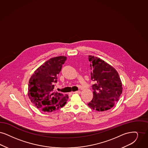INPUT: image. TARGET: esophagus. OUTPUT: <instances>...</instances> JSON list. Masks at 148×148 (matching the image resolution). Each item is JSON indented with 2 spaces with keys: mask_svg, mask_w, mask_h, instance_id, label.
<instances>
[{
  "mask_svg": "<svg viewBox=\"0 0 148 148\" xmlns=\"http://www.w3.org/2000/svg\"><path fill=\"white\" fill-rule=\"evenodd\" d=\"M73 93H81V91L80 90H77V91H75V92H73Z\"/></svg>",
  "mask_w": 148,
  "mask_h": 148,
  "instance_id": "34e87169",
  "label": "esophagus"
}]
</instances>
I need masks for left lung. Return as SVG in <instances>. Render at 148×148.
I'll list each match as a JSON object with an SVG mask.
<instances>
[{
    "mask_svg": "<svg viewBox=\"0 0 148 148\" xmlns=\"http://www.w3.org/2000/svg\"><path fill=\"white\" fill-rule=\"evenodd\" d=\"M93 97L88 106L102 112L112 108L122 92V84L118 73L112 66L99 58L88 56Z\"/></svg>",
    "mask_w": 148,
    "mask_h": 148,
    "instance_id": "left-lung-1",
    "label": "left lung"
}]
</instances>
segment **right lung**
<instances>
[{
	"instance_id": "1",
	"label": "right lung",
	"mask_w": 148,
	"mask_h": 148,
	"mask_svg": "<svg viewBox=\"0 0 148 148\" xmlns=\"http://www.w3.org/2000/svg\"><path fill=\"white\" fill-rule=\"evenodd\" d=\"M67 58L64 56L51 58L34 72L28 84V96L38 108L51 112L64 107L68 95L54 90L58 75Z\"/></svg>"
}]
</instances>
